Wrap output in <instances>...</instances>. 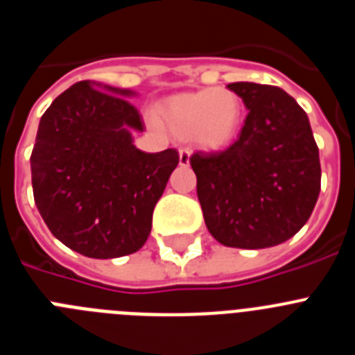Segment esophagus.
Instances as JSON below:
<instances>
[{"label":"esophagus","mask_w":355,"mask_h":355,"mask_svg":"<svg viewBox=\"0 0 355 355\" xmlns=\"http://www.w3.org/2000/svg\"><path fill=\"white\" fill-rule=\"evenodd\" d=\"M190 155H192V150L187 149V147H181L180 149V165L187 167L188 163H190Z\"/></svg>","instance_id":"esophagus-1"}]
</instances>
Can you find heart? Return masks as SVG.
Segmentation results:
<instances>
[{
    "label": "heart",
    "instance_id": "b5f03b06",
    "mask_svg": "<svg viewBox=\"0 0 355 355\" xmlns=\"http://www.w3.org/2000/svg\"><path fill=\"white\" fill-rule=\"evenodd\" d=\"M159 122L178 139H190L202 149L227 147L240 133L243 103L229 89H209L168 97L158 110Z\"/></svg>",
    "mask_w": 355,
    "mask_h": 355
}]
</instances>
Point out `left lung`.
Masks as SVG:
<instances>
[{
	"instance_id": "obj_1",
	"label": "left lung",
	"mask_w": 355,
	"mask_h": 355,
	"mask_svg": "<svg viewBox=\"0 0 355 355\" xmlns=\"http://www.w3.org/2000/svg\"><path fill=\"white\" fill-rule=\"evenodd\" d=\"M249 110L240 137L222 153H196L197 197L208 231L236 249L290 240L320 193V156L307 114L270 85L229 83Z\"/></svg>"
}]
</instances>
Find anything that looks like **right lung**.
<instances>
[{
    "mask_svg": "<svg viewBox=\"0 0 355 355\" xmlns=\"http://www.w3.org/2000/svg\"><path fill=\"white\" fill-rule=\"evenodd\" d=\"M133 90L80 81L40 119L31 187L53 236L87 258L133 254L147 241L153 211L180 163L175 149L144 153Z\"/></svg>",
    "mask_w": 355,
    "mask_h": 355,
    "instance_id": "right-lung-1",
    "label": "right lung"
}]
</instances>
